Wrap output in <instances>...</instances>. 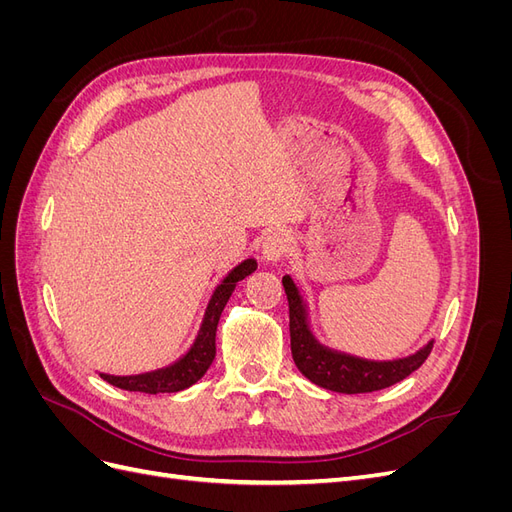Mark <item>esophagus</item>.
Instances as JSON below:
<instances>
[{"label": "esophagus", "mask_w": 512, "mask_h": 512, "mask_svg": "<svg viewBox=\"0 0 512 512\" xmlns=\"http://www.w3.org/2000/svg\"><path fill=\"white\" fill-rule=\"evenodd\" d=\"M288 250H290V237L282 230H275L265 241H262L260 254L267 265H275V262H280L286 256Z\"/></svg>", "instance_id": "obj_1"}]
</instances>
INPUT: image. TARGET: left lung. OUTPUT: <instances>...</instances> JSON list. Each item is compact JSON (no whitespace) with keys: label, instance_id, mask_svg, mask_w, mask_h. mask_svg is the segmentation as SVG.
I'll return each mask as SVG.
<instances>
[{"label":"left lung","instance_id":"8db88e82","mask_svg":"<svg viewBox=\"0 0 512 512\" xmlns=\"http://www.w3.org/2000/svg\"><path fill=\"white\" fill-rule=\"evenodd\" d=\"M282 284L290 307V348L294 365L309 382L322 386V389L344 395L382 391L386 386L408 378L425 363L433 348V339H429L423 348L393 361H371L335 350L322 344L314 333L309 303L301 286L290 275L282 277Z\"/></svg>","mask_w":512,"mask_h":512}]
</instances>
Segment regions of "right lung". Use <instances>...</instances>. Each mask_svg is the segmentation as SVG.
Returning a JSON list of instances; mask_svg holds the SVG:
<instances>
[{"label": "right lung", "instance_id": "right-lung-1", "mask_svg": "<svg viewBox=\"0 0 512 512\" xmlns=\"http://www.w3.org/2000/svg\"><path fill=\"white\" fill-rule=\"evenodd\" d=\"M256 267H258L256 258H245L222 277V282L211 292L194 342L177 361L158 369L145 371V374H132V376H113V374H102V371H98L100 378L106 380L108 384L117 386V389L149 393V395L177 393L183 389H190L192 384H196L207 374V369L215 359V331H218L220 316L224 312L232 290H235L237 284L245 280L247 275H252Z\"/></svg>", "mask_w": 512, "mask_h": 512}]
</instances>
